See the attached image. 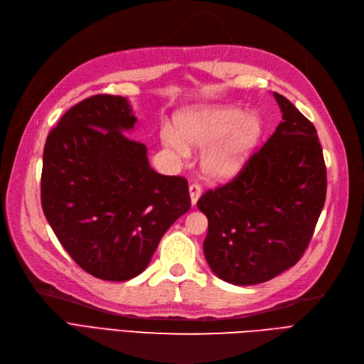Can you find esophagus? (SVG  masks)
Listing matches in <instances>:
<instances>
[{"label": "esophagus", "instance_id": "1", "mask_svg": "<svg viewBox=\"0 0 364 364\" xmlns=\"http://www.w3.org/2000/svg\"><path fill=\"white\" fill-rule=\"evenodd\" d=\"M189 192H191L192 205H195V204H196V201H198V198L201 196V192H203V187H201V184H199V183H192V184L189 186Z\"/></svg>", "mask_w": 364, "mask_h": 364}]
</instances>
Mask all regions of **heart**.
<instances>
[{"label": "heart", "instance_id": "b5f03b06", "mask_svg": "<svg viewBox=\"0 0 364 364\" xmlns=\"http://www.w3.org/2000/svg\"><path fill=\"white\" fill-rule=\"evenodd\" d=\"M175 133L177 136L165 132L163 140L180 156H187V148L207 149L213 146L204 157V171L210 177L225 178L243 165L259 137L260 122L239 109L199 110L180 116Z\"/></svg>", "mask_w": 364, "mask_h": 364}]
</instances>
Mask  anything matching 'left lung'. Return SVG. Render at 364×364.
Wrapping results in <instances>:
<instances>
[{"instance_id":"8db88e82","label":"left lung","mask_w":364,"mask_h":364,"mask_svg":"<svg viewBox=\"0 0 364 364\" xmlns=\"http://www.w3.org/2000/svg\"><path fill=\"white\" fill-rule=\"evenodd\" d=\"M283 121L236 177L207 191L198 208L208 219L204 255L236 286L260 284L295 266L325 204L326 168L314 125L274 92Z\"/></svg>"}]
</instances>
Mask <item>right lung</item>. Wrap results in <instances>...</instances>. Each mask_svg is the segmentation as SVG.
Listing matches in <instances>:
<instances>
[{
  "instance_id": "add662e5",
  "label": "right lung",
  "mask_w": 364,
  "mask_h": 364,
  "mask_svg": "<svg viewBox=\"0 0 364 364\" xmlns=\"http://www.w3.org/2000/svg\"><path fill=\"white\" fill-rule=\"evenodd\" d=\"M136 121L124 97L93 95L62 116L43 148V215L71 259L107 281L145 271L191 208L187 180L151 169L146 146L122 133Z\"/></svg>"
}]
</instances>
